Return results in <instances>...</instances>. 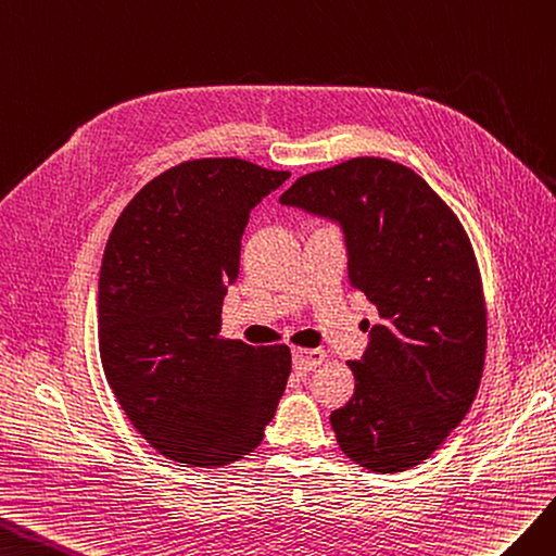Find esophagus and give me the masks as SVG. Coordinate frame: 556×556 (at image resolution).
<instances>
[{
    "mask_svg": "<svg viewBox=\"0 0 556 556\" xmlns=\"http://www.w3.org/2000/svg\"><path fill=\"white\" fill-rule=\"evenodd\" d=\"M326 361L324 349H293V368L298 372H312L314 368H319Z\"/></svg>",
    "mask_w": 556,
    "mask_h": 556,
    "instance_id": "1",
    "label": "esophagus"
}]
</instances>
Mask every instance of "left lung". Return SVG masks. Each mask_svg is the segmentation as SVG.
<instances>
[{
    "instance_id": "8db88e82",
    "label": "left lung",
    "mask_w": 556,
    "mask_h": 556,
    "mask_svg": "<svg viewBox=\"0 0 556 556\" xmlns=\"http://www.w3.org/2000/svg\"><path fill=\"white\" fill-rule=\"evenodd\" d=\"M287 207L342 228L349 283L379 312L352 401L330 415L340 450L370 472L431 456L480 389L486 309L462 220L419 174L384 157H352L300 177Z\"/></svg>"
}]
</instances>
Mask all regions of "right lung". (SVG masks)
Segmentation results:
<instances>
[{
  "label": "right lung",
  "instance_id": "add662e5",
  "mask_svg": "<svg viewBox=\"0 0 556 556\" xmlns=\"http://www.w3.org/2000/svg\"><path fill=\"white\" fill-rule=\"evenodd\" d=\"M289 177L240 157L188 161L141 188L109 235L102 368L132 426L172 462L216 468L244 458L287 389V344L218 332L249 214Z\"/></svg>",
  "mask_w": 556,
  "mask_h": 556
}]
</instances>
